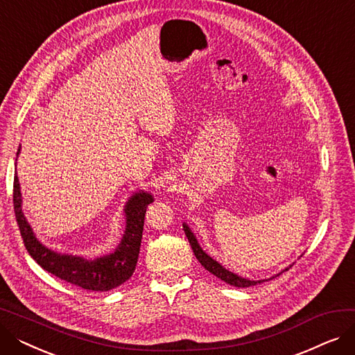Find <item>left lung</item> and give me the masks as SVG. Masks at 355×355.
<instances>
[{
  "instance_id": "8db88e82",
  "label": "left lung",
  "mask_w": 355,
  "mask_h": 355,
  "mask_svg": "<svg viewBox=\"0 0 355 355\" xmlns=\"http://www.w3.org/2000/svg\"><path fill=\"white\" fill-rule=\"evenodd\" d=\"M184 227V232H185V236H187L190 245H191V249L197 257L198 262L204 266V269L209 270L210 273H213L214 276H217L218 279H221V281H225L226 284L229 285H233L236 288H249V286H253V285H257V284H262L265 281H249V279H245V277H240L232 272H229L227 269L223 268L218 262H216L214 259H211L206 252H202V249L200 248V245L197 243V240L194 237V234L191 233V230L189 229V226H182ZM288 270V269H286Z\"/></svg>"
}]
</instances>
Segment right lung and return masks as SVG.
I'll return each mask as SVG.
<instances>
[{"label":"right lung","mask_w":355,"mask_h":355,"mask_svg":"<svg viewBox=\"0 0 355 355\" xmlns=\"http://www.w3.org/2000/svg\"><path fill=\"white\" fill-rule=\"evenodd\" d=\"M12 187L14 213L24 246L44 270L64 282L96 292L118 288L132 276L139 256L146 207L153 202L151 194L138 193L128 201L125 207L126 232L114 253L95 260H85L76 256L54 253L35 239L21 211V193L17 173H14Z\"/></svg>","instance_id":"obj_1"}]
</instances>
